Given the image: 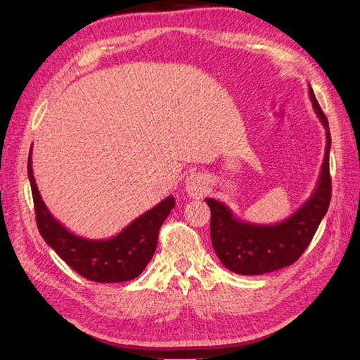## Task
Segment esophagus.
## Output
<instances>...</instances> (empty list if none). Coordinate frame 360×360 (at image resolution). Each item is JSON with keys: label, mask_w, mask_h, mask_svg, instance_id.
Listing matches in <instances>:
<instances>
[{"label": "esophagus", "mask_w": 360, "mask_h": 360, "mask_svg": "<svg viewBox=\"0 0 360 360\" xmlns=\"http://www.w3.org/2000/svg\"><path fill=\"white\" fill-rule=\"evenodd\" d=\"M185 188L188 195L192 198H201L206 194L207 189V180L203 174L200 172H194L186 177L185 180Z\"/></svg>", "instance_id": "1"}]
</instances>
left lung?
<instances>
[{"instance_id":"obj_1","label":"left lung","mask_w":360,"mask_h":360,"mask_svg":"<svg viewBox=\"0 0 360 360\" xmlns=\"http://www.w3.org/2000/svg\"><path fill=\"white\" fill-rule=\"evenodd\" d=\"M313 110L326 128V155L318 185L305 203L287 220L276 224H252L241 221L221 201L206 198L210 207V240L221 264L238 275H262L292 266L309 248L326 217L331 198L328 120L309 85Z\"/></svg>"}]
</instances>
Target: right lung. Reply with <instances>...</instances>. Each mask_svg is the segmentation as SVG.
Wrapping results in <instances>:
<instances>
[{
  "mask_svg": "<svg viewBox=\"0 0 360 360\" xmlns=\"http://www.w3.org/2000/svg\"><path fill=\"white\" fill-rule=\"evenodd\" d=\"M27 174L39 233L60 259L94 283H124L142 274L155 252L160 227L175 206L172 195L162 200L111 238L89 240L70 232L50 214L33 177L32 148Z\"/></svg>",
  "mask_w": 360,
  "mask_h": 360,
  "instance_id": "1",
  "label": "right lung"
}]
</instances>
